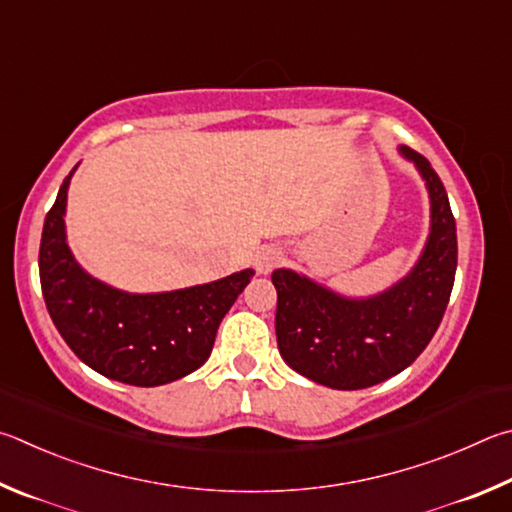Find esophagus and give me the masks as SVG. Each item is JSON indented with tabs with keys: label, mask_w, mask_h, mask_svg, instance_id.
<instances>
[{
	"label": "esophagus",
	"mask_w": 512,
	"mask_h": 512,
	"mask_svg": "<svg viewBox=\"0 0 512 512\" xmlns=\"http://www.w3.org/2000/svg\"><path fill=\"white\" fill-rule=\"evenodd\" d=\"M281 261H283V254L281 249L276 247H261L254 256V265L258 274H270Z\"/></svg>",
	"instance_id": "1"
}]
</instances>
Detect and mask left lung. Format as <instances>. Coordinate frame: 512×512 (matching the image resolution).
Segmentation results:
<instances>
[{
  "mask_svg": "<svg viewBox=\"0 0 512 512\" xmlns=\"http://www.w3.org/2000/svg\"><path fill=\"white\" fill-rule=\"evenodd\" d=\"M400 155L429 193V236L407 276L373 297H344L308 276L274 270L276 342L285 364L317 384L355 391L398 375L425 351L450 301L456 222L432 164L407 146Z\"/></svg>",
  "mask_w": 512,
  "mask_h": 512,
  "instance_id": "1",
  "label": "left lung"
}]
</instances>
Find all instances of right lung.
<instances>
[{"instance_id":"1","label":"right lung","mask_w":512,"mask_h":512,"mask_svg":"<svg viewBox=\"0 0 512 512\" xmlns=\"http://www.w3.org/2000/svg\"><path fill=\"white\" fill-rule=\"evenodd\" d=\"M74 170L44 218L40 242L42 297L58 333L89 369L132 387H159L197 371L254 270L155 294L123 292L94 279L67 245L65 211Z\"/></svg>"}]
</instances>
